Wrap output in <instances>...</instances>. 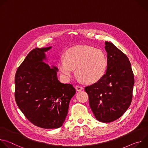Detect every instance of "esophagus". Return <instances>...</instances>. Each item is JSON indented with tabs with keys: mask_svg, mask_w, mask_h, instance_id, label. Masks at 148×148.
<instances>
[{
	"mask_svg": "<svg viewBox=\"0 0 148 148\" xmlns=\"http://www.w3.org/2000/svg\"><path fill=\"white\" fill-rule=\"evenodd\" d=\"M75 89L77 91H81L83 90V88L81 87V86H75Z\"/></svg>",
	"mask_w": 148,
	"mask_h": 148,
	"instance_id": "34e87169",
	"label": "esophagus"
}]
</instances>
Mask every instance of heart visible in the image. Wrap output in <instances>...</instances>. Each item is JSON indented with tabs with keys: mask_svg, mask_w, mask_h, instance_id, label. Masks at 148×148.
<instances>
[{
	"mask_svg": "<svg viewBox=\"0 0 148 148\" xmlns=\"http://www.w3.org/2000/svg\"><path fill=\"white\" fill-rule=\"evenodd\" d=\"M107 59L102 51L88 46H78L69 49L61 58L58 68L66 78H70L76 68V74L88 84L99 81L106 72Z\"/></svg>",
	"mask_w": 148,
	"mask_h": 148,
	"instance_id": "1",
	"label": "heart"
}]
</instances>
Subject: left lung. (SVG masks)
<instances>
[{
  "label": "left lung",
  "instance_id": "1",
  "mask_svg": "<svg viewBox=\"0 0 148 148\" xmlns=\"http://www.w3.org/2000/svg\"><path fill=\"white\" fill-rule=\"evenodd\" d=\"M105 44L107 53L106 73L85 90L95 118L110 123L119 118L130 106L134 75L128 57L112 43L105 41Z\"/></svg>",
  "mask_w": 148,
  "mask_h": 148
}]
</instances>
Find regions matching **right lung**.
<instances>
[{"mask_svg":"<svg viewBox=\"0 0 148 148\" xmlns=\"http://www.w3.org/2000/svg\"><path fill=\"white\" fill-rule=\"evenodd\" d=\"M51 48L32 50L17 69L14 79L18 107L33 124L45 129L61 127L75 94L73 85L58 79L56 67L51 68L43 62L45 52Z\"/></svg>","mask_w":148,"mask_h":148,"instance_id":"obj_1","label":"right lung"}]
</instances>
